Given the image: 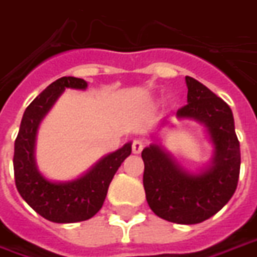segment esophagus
Here are the masks:
<instances>
[{"instance_id": "esophagus-1", "label": "esophagus", "mask_w": 257, "mask_h": 257, "mask_svg": "<svg viewBox=\"0 0 257 257\" xmlns=\"http://www.w3.org/2000/svg\"><path fill=\"white\" fill-rule=\"evenodd\" d=\"M144 149V142L140 141V140H136V141L133 142V153H136V155H140Z\"/></svg>"}]
</instances>
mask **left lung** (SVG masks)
Returning <instances> with one entry per match:
<instances>
[{
	"mask_svg": "<svg viewBox=\"0 0 257 257\" xmlns=\"http://www.w3.org/2000/svg\"><path fill=\"white\" fill-rule=\"evenodd\" d=\"M188 105L178 109V119H194L205 126L213 144L211 164L198 174L183 170L156 144L142 151L147 201L159 218L179 224L207 220L233 197L241 166L239 142L233 112L207 86L186 76Z\"/></svg>",
	"mask_w": 257,
	"mask_h": 257,
	"instance_id": "left-lung-1",
	"label": "left lung"
}]
</instances>
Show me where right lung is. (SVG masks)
I'll use <instances>...</instances> for the list:
<instances>
[{
	"label": "right lung",
	"mask_w": 257,
	"mask_h": 257,
	"mask_svg": "<svg viewBox=\"0 0 257 257\" xmlns=\"http://www.w3.org/2000/svg\"><path fill=\"white\" fill-rule=\"evenodd\" d=\"M87 82L63 76L50 83L24 110L15 141L13 170L18 192L41 216L54 223H75L93 218L104 204L112 178L131 153V142L102 157L85 175L68 182H52L35 164V138L39 123L65 89L85 90Z\"/></svg>",
	"instance_id": "1"
}]
</instances>
